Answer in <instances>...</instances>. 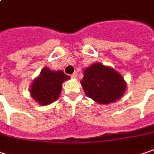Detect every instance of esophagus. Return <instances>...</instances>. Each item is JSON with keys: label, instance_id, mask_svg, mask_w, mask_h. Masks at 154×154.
<instances>
[{"label": "esophagus", "instance_id": "34e87169", "mask_svg": "<svg viewBox=\"0 0 154 154\" xmlns=\"http://www.w3.org/2000/svg\"><path fill=\"white\" fill-rule=\"evenodd\" d=\"M76 77H77V73H74V74L71 75V78H73V79H75Z\"/></svg>", "mask_w": 154, "mask_h": 154}]
</instances>
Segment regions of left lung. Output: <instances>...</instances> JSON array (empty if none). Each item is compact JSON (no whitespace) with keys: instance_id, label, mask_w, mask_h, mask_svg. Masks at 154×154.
<instances>
[{"instance_id":"left-lung-1","label":"left lung","mask_w":154,"mask_h":154,"mask_svg":"<svg viewBox=\"0 0 154 154\" xmlns=\"http://www.w3.org/2000/svg\"><path fill=\"white\" fill-rule=\"evenodd\" d=\"M80 83L85 95L99 104L116 102L126 89L122 75L113 68L100 63H93L85 69Z\"/></svg>"}]
</instances>
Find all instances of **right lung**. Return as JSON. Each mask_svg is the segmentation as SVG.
Returning a JSON list of instances; mask_svg holds the SVG:
<instances>
[{"label": "right lung", "instance_id": "obj_1", "mask_svg": "<svg viewBox=\"0 0 154 154\" xmlns=\"http://www.w3.org/2000/svg\"><path fill=\"white\" fill-rule=\"evenodd\" d=\"M69 79V76L65 75L62 70L52 71L48 68H44L30 86L32 98L41 106L55 102L59 97L62 84Z\"/></svg>", "mask_w": 154, "mask_h": 154}]
</instances>
